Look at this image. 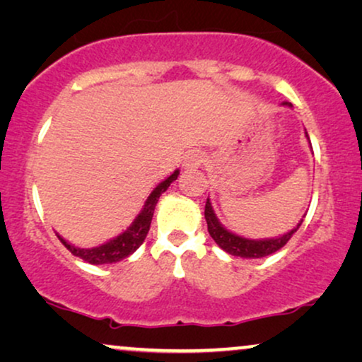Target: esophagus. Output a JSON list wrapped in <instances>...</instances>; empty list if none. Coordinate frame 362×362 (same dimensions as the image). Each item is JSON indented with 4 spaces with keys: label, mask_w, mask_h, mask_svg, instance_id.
Here are the masks:
<instances>
[{
    "label": "esophagus",
    "mask_w": 362,
    "mask_h": 362,
    "mask_svg": "<svg viewBox=\"0 0 362 362\" xmlns=\"http://www.w3.org/2000/svg\"><path fill=\"white\" fill-rule=\"evenodd\" d=\"M202 163H204V153L199 150H192L185 156L182 166H185V170H196V168H199L202 165Z\"/></svg>",
    "instance_id": "obj_1"
}]
</instances>
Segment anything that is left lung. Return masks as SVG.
Masks as SVG:
<instances>
[{
    "label": "left lung",
    "instance_id": "1",
    "mask_svg": "<svg viewBox=\"0 0 362 362\" xmlns=\"http://www.w3.org/2000/svg\"><path fill=\"white\" fill-rule=\"evenodd\" d=\"M284 105L291 107V103L285 102ZM306 138H308V133L305 132ZM310 140V138H308ZM311 146V143H310ZM204 217L207 222V230L217 245L221 247L222 250H226L227 254L235 255V257H242V259H262V257H267L270 254H275L276 250H280L286 242L291 239V235L295 234L296 230L300 229L301 219L296 227H293L290 232L280 235V237H274V239H262V240H254V239H245V237H240L237 234H232L230 230H227L224 226L221 224L219 219H217L214 214V209H212L209 197L206 201V209H204Z\"/></svg>",
    "mask_w": 362,
    "mask_h": 362
}]
</instances>
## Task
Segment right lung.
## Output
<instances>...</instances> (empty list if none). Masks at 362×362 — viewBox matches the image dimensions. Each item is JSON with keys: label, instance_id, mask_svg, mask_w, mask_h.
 Instances as JSON below:
<instances>
[{"label": "right lung", "instance_id": "obj_1", "mask_svg": "<svg viewBox=\"0 0 362 362\" xmlns=\"http://www.w3.org/2000/svg\"><path fill=\"white\" fill-rule=\"evenodd\" d=\"M177 176H180V170H176L171 176H168L165 181H161L160 185L151 191V194L148 196V199L145 201V206H143L140 214L135 217V221L132 222V226L127 227V230H123L120 235L113 237L112 240L105 242V244L92 247V249H81V247L69 244L67 240H64L62 237L57 234L59 240L62 242L64 247H67V250L71 252V254L78 257V259H82L83 262H88V264L92 265L115 264V262L127 259V257L132 255L133 252L143 244V240L146 239L156 202L160 199L163 192L170 187L171 182L177 180Z\"/></svg>", "mask_w": 362, "mask_h": 362}]
</instances>
